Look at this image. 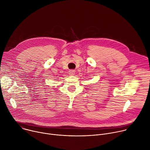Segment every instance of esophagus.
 Instances as JSON below:
<instances>
[{
	"mask_svg": "<svg viewBox=\"0 0 150 150\" xmlns=\"http://www.w3.org/2000/svg\"><path fill=\"white\" fill-rule=\"evenodd\" d=\"M75 71L74 70H71L69 71V74L71 76L72 75H75Z\"/></svg>",
	"mask_w": 150,
	"mask_h": 150,
	"instance_id": "esophagus-1",
	"label": "esophagus"
}]
</instances>
